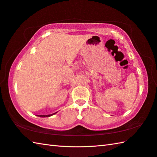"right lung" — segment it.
I'll list each match as a JSON object with an SVG mask.
<instances>
[{
  "label": "right lung",
  "mask_w": 157,
  "mask_h": 157,
  "mask_svg": "<svg viewBox=\"0 0 157 157\" xmlns=\"http://www.w3.org/2000/svg\"><path fill=\"white\" fill-rule=\"evenodd\" d=\"M57 113H53V114H48V115H40V117H51V116H52V115H53V114H56Z\"/></svg>",
  "instance_id": "add662e5"
}]
</instances>
